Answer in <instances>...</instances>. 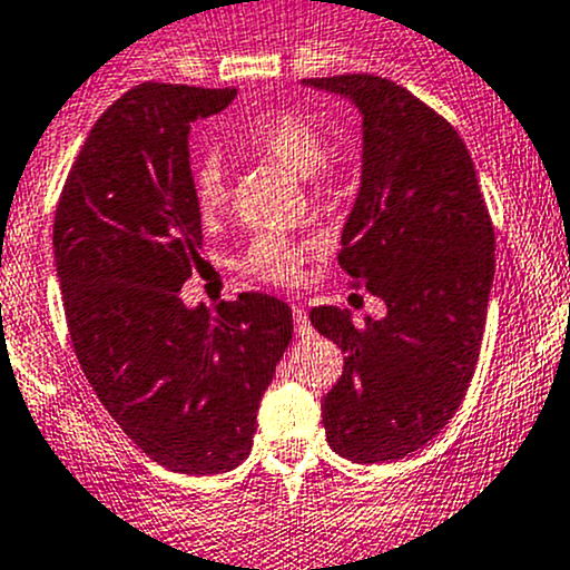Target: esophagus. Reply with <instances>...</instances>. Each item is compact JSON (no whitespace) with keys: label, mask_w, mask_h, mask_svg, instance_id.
I'll return each mask as SVG.
<instances>
[{"label":"esophagus","mask_w":570,"mask_h":570,"mask_svg":"<svg viewBox=\"0 0 570 570\" xmlns=\"http://www.w3.org/2000/svg\"><path fill=\"white\" fill-rule=\"evenodd\" d=\"M292 317H295L297 338H308V336H312V322H308V314L303 312L301 306H292Z\"/></svg>","instance_id":"obj_1"}]
</instances>
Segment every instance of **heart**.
<instances>
[{"mask_svg": "<svg viewBox=\"0 0 570 570\" xmlns=\"http://www.w3.org/2000/svg\"><path fill=\"white\" fill-rule=\"evenodd\" d=\"M237 140L239 146L258 157L273 159L289 174L308 178L322 193H336L342 184L338 168L325 157V135L306 115L286 112V109L262 112L239 129ZM189 187H193V198L200 215H217L228 200V170L223 159L217 154L195 159L193 170H189ZM314 253H317L314 243H297L284 234H262L258 239H253L245 253L243 267L253 278L292 286L301 281L303 262H308Z\"/></svg>", "mask_w": 570, "mask_h": 570, "instance_id": "obj_1", "label": "heart"}]
</instances>
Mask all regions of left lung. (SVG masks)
<instances>
[{
  "label": "left lung",
  "mask_w": 570,
  "mask_h": 570,
  "mask_svg": "<svg viewBox=\"0 0 570 570\" xmlns=\"http://www.w3.org/2000/svg\"><path fill=\"white\" fill-rule=\"evenodd\" d=\"M361 115V187L338 264L386 303L355 325L312 308L344 372L322 396L336 455L392 463L450 424L480 358L493 286V226L461 135L400 85L372 73L303 79Z\"/></svg>",
  "instance_id": "1"
}]
</instances>
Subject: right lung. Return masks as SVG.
I'll return each mask as SVG.
<instances>
[{"instance_id":"1","label":"right lung","mask_w":570,"mask_h":570,"mask_svg":"<svg viewBox=\"0 0 570 570\" xmlns=\"http://www.w3.org/2000/svg\"><path fill=\"white\" fill-rule=\"evenodd\" d=\"M234 88L142 82L96 120L62 187L55 262L79 366L159 465L220 474L250 455L256 413L292 342V308L248 292L189 308L200 248L189 126Z\"/></svg>"}]
</instances>
